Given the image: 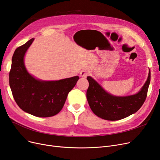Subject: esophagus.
I'll use <instances>...</instances> for the list:
<instances>
[{
  "label": "esophagus",
  "mask_w": 160,
  "mask_h": 160,
  "mask_svg": "<svg viewBox=\"0 0 160 160\" xmlns=\"http://www.w3.org/2000/svg\"><path fill=\"white\" fill-rule=\"evenodd\" d=\"M89 74V71L88 70V69H83V70L80 72V76L82 77H84V78L87 77Z\"/></svg>",
  "instance_id": "1"
}]
</instances>
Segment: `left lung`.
<instances>
[{
    "mask_svg": "<svg viewBox=\"0 0 160 160\" xmlns=\"http://www.w3.org/2000/svg\"><path fill=\"white\" fill-rule=\"evenodd\" d=\"M89 87L86 97L93 112L102 119L119 120L135 113L143 105L150 82V71L145 84L137 93L115 96L108 93L91 76H88Z\"/></svg>",
    "mask_w": 160,
    "mask_h": 160,
    "instance_id": "obj_1",
    "label": "left lung"
}]
</instances>
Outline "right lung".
Listing matches in <instances>:
<instances>
[{
    "mask_svg": "<svg viewBox=\"0 0 160 160\" xmlns=\"http://www.w3.org/2000/svg\"><path fill=\"white\" fill-rule=\"evenodd\" d=\"M34 38L18 47L13 53L9 74L12 93L19 107L37 117H50L63 108L68 93L79 79L76 76L59 80L46 81L32 76L25 66L26 52Z\"/></svg>",
    "mask_w": 160,
    "mask_h": 160,
    "instance_id": "obj_1",
    "label": "right lung"
}]
</instances>
